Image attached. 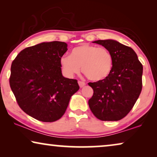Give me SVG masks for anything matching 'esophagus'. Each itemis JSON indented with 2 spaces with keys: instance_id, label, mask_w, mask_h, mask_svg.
<instances>
[{
  "instance_id": "esophagus-1",
  "label": "esophagus",
  "mask_w": 157,
  "mask_h": 157,
  "mask_svg": "<svg viewBox=\"0 0 157 157\" xmlns=\"http://www.w3.org/2000/svg\"><path fill=\"white\" fill-rule=\"evenodd\" d=\"M78 83L79 86H80L81 88L83 87V86H84L86 85V83H85V82H83V81H78Z\"/></svg>"
}]
</instances>
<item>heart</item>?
I'll return each instance as SVG.
<instances>
[{"mask_svg":"<svg viewBox=\"0 0 157 157\" xmlns=\"http://www.w3.org/2000/svg\"><path fill=\"white\" fill-rule=\"evenodd\" d=\"M62 69L68 77L83 73L90 80L97 81L106 78L113 67V57L108 49L83 44L71 51V56L64 55L60 59Z\"/></svg>","mask_w":157,"mask_h":157,"instance_id":"1","label":"heart"}]
</instances>
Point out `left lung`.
Wrapping results in <instances>:
<instances>
[{
	"instance_id": "8db88e82",
	"label": "left lung",
	"mask_w": 157,
	"mask_h": 157,
	"mask_svg": "<svg viewBox=\"0 0 157 157\" xmlns=\"http://www.w3.org/2000/svg\"><path fill=\"white\" fill-rule=\"evenodd\" d=\"M104 46L113 57L112 70L106 78L89 82L94 90L89 108L101 121H119L132 110L142 89L143 66L130 47L113 40L94 41Z\"/></svg>"
}]
</instances>
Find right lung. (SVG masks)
I'll use <instances>...</instances> for the list:
<instances>
[{"instance_id": "1", "label": "right lung", "mask_w": 157, "mask_h": 157, "mask_svg": "<svg viewBox=\"0 0 157 157\" xmlns=\"http://www.w3.org/2000/svg\"><path fill=\"white\" fill-rule=\"evenodd\" d=\"M67 50L64 42H44L23 49L12 62L10 89L20 108L38 121L61 119L79 89L76 79L62 75L60 59Z\"/></svg>"}]
</instances>
